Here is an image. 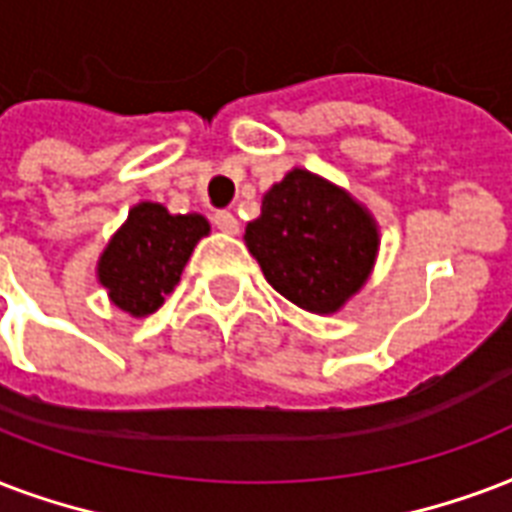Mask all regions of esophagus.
Wrapping results in <instances>:
<instances>
[{
	"label": "esophagus",
	"mask_w": 512,
	"mask_h": 512,
	"mask_svg": "<svg viewBox=\"0 0 512 512\" xmlns=\"http://www.w3.org/2000/svg\"><path fill=\"white\" fill-rule=\"evenodd\" d=\"M214 225L222 230V233H239V220L233 217L230 212H214Z\"/></svg>",
	"instance_id": "obj_1"
}]
</instances>
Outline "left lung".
Here are the masks:
<instances>
[{"label": "left lung", "instance_id": "obj_1", "mask_svg": "<svg viewBox=\"0 0 512 512\" xmlns=\"http://www.w3.org/2000/svg\"><path fill=\"white\" fill-rule=\"evenodd\" d=\"M244 241L279 295L311 314H335L368 282L378 225L343 187L292 169L263 195Z\"/></svg>", "mask_w": 512, "mask_h": 512}]
</instances>
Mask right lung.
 I'll list each match as a JSON object with an SVG mask.
<instances>
[{"label": "right lung", "mask_w": 512, "mask_h": 512, "mask_svg": "<svg viewBox=\"0 0 512 512\" xmlns=\"http://www.w3.org/2000/svg\"><path fill=\"white\" fill-rule=\"evenodd\" d=\"M204 236H209V220L201 214H171L163 204L142 201L101 252L99 284L120 311L147 317L177 287Z\"/></svg>", "instance_id": "1"}]
</instances>
